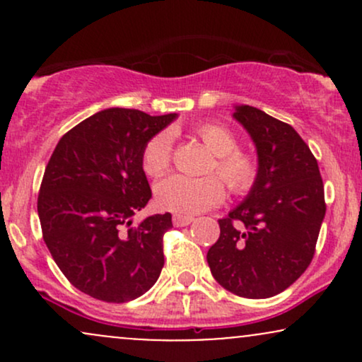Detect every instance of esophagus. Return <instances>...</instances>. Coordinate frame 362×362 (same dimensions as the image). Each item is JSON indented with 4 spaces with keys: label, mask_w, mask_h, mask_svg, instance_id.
Here are the masks:
<instances>
[{
    "label": "esophagus",
    "mask_w": 362,
    "mask_h": 362,
    "mask_svg": "<svg viewBox=\"0 0 362 362\" xmlns=\"http://www.w3.org/2000/svg\"><path fill=\"white\" fill-rule=\"evenodd\" d=\"M172 221L175 226H189V224L194 221V218L192 216H185V214H173Z\"/></svg>",
    "instance_id": "obj_1"
}]
</instances>
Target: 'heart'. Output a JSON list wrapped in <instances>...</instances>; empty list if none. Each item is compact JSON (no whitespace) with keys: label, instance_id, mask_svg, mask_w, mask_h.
<instances>
[{"label":"heart","instance_id":"heart-1","mask_svg":"<svg viewBox=\"0 0 362 362\" xmlns=\"http://www.w3.org/2000/svg\"><path fill=\"white\" fill-rule=\"evenodd\" d=\"M197 138L214 153L207 172L218 173L233 195H245L257 185L260 177L259 160L252 153L238 149V139L223 124L206 122L195 129ZM173 141L168 131L156 132L141 153V165L149 177H160L172 165ZM219 176V177H220ZM217 175H172L155 189L160 209L177 214H195L216 207L224 199V186Z\"/></svg>","mask_w":362,"mask_h":362}]
</instances>
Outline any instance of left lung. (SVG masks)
<instances>
[{
    "mask_svg": "<svg viewBox=\"0 0 362 362\" xmlns=\"http://www.w3.org/2000/svg\"><path fill=\"white\" fill-rule=\"evenodd\" d=\"M259 155L260 177L247 199L219 219L207 252L211 274L224 289L262 300L288 289L308 269L325 218L317 158L289 124L255 107H236Z\"/></svg>",
    "mask_w": 362,
    "mask_h": 362,
    "instance_id": "1",
    "label": "left lung"
}]
</instances>
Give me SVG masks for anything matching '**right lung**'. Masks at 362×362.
<instances>
[{
  "label": "right lung",
  "mask_w": 362,
  "mask_h": 362,
  "mask_svg": "<svg viewBox=\"0 0 362 362\" xmlns=\"http://www.w3.org/2000/svg\"><path fill=\"white\" fill-rule=\"evenodd\" d=\"M175 117L97 112L62 136L45 167L37 199L42 238L66 279L95 300H136L160 277L172 214L138 226L131 218L151 199L144 144Z\"/></svg>",
  "instance_id": "add662e5"
}]
</instances>
